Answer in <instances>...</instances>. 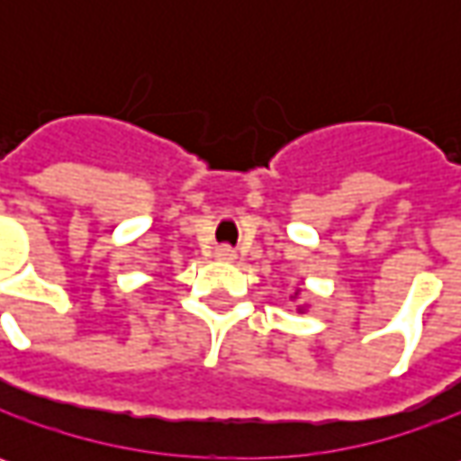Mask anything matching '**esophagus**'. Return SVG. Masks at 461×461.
Segmentation results:
<instances>
[{
  "mask_svg": "<svg viewBox=\"0 0 461 461\" xmlns=\"http://www.w3.org/2000/svg\"><path fill=\"white\" fill-rule=\"evenodd\" d=\"M215 257L221 258V261H233V258H236V251H233L230 246H218V249H215Z\"/></svg>",
  "mask_w": 461,
  "mask_h": 461,
  "instance_id": "34e87169",
  "label": "esophagus"
}]
</instances>
